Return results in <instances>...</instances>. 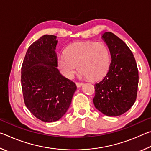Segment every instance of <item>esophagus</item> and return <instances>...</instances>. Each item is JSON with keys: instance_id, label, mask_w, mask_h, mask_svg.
<instances>
[{"instance_id": "obj_1", "label": "esophagus", "mask_w": 151, "mask_h": 151, "mask_svg": "<svg viewBox=\"0 0 151 151\" xmlns=\"http://www.w3.org/2000/svg\"><path fill=\"white\" fill-rule=\"evenodd\" d=\"M76 86H77L78 88H79V87H81V86H83V83H76Z\"/></svg>"}]
</instances>
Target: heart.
<instances>
[{
    "mask_svg": "<svg viewBox=\"0 0 151 151\" xmlns=\"http://www.w3.org/2000/svg\"><path fill=\"white\" fill-rule=\"evenodd\" d=\"M111 62L110 51L103 42H77L58 57V65L66 77L73 78L77 69L81 77L97 80L108 72Z\"/></svg>",
    "mask_w": 151,
    "mask_h": 151,
    "instance_id": "obj_1",
    "label": "heart"
}]
</instances>
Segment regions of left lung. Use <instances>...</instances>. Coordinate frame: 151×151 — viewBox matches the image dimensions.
<instances>
[{
	"label": "left lung",
	"mask_w": 151,
	"mask_h": 151,
	"mask_svg": "<svg viewBox=\"0 0 151 151\" xmlns=\"http://www.w3.org/2000/svg\"><path fill=\"white\" fill-rule=\"evenodd\" d=\"M102 39L111 57L109 70L103 80L94 85L95 108L109 116H117L129 111L137 99L139 70L133 54L113 33L106 32Z\"/></svg>",
	"instance_id": "obj_1"
}]
</instances>
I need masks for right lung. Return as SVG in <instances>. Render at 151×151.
<instances>
[{"mask_svg":"<svg viewBox=\"0 0 151 151\" xmlns=\"http://www.w3.org/2000/svg\"><path fill=\"white\" fill-rule=\"evenodd\" d=\"M57 42L56 36H42L28 48L21 68L25 105L35 117L47 122L62 118L76 90L75 83L57 68Z\"/></svg>","mask_w":151,"mask_h":151,"instance_id":"add662e5","label":"right lung"}]
</instances>
